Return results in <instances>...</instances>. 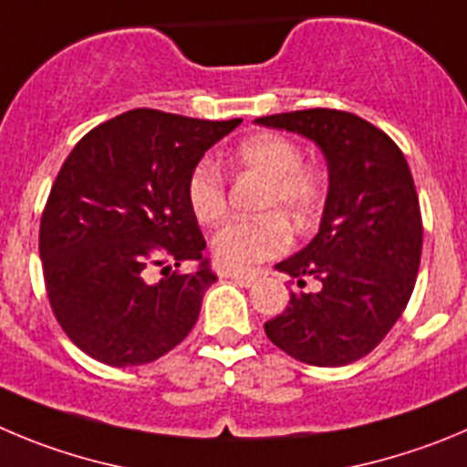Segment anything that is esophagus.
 Here are the masks:
<instances>
[{"instance_id":"34e87169","label":"esophagus","mask_w":467,"mask_h":467,"mask_svg":"<svg viewBox=\"0 0 467 467\" xmlns=\"http://www.w3.org/2000/svg\"><path fill=\"white\" fill-rule=\"evenodd\" d=\"M223 278H230V281L239 283V285L248 287L258 281V274L255 272H223Z\"/></svg>"}]
</instances>
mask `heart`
<instances>
[{"label":"heart","mask_w":467,"mask_h":467,"mask_svg":"<svg viewBox=\"0 0 467 467\" xmlns=\"http://www.w3.org/2000/svg\"><path fill=\"white\" fill-rule=\"evenodd\" d=\"M237 168L265 180L260 209L265 216L254 221H233L213 237L216 263L225 269H246L281 255L290 246V228L308 223L325 202V180L317 170L302 165V150L276 133H260L239 142L234 150ZM186 200L202 225L219 223L225 216V182L212 161H200L186 182Z\"/></svg>","instance_id":"1"}]
</instances>
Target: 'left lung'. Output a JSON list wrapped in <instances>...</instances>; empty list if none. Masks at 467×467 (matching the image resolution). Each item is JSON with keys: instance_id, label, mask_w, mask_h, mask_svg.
I'll return each mask as SVG.
<instances>
[{"instance_id": "1", "label": "left lung", "mask_w": 467, "mask_h": 467, "mask_svg": "<svg viewBox=\"0 0 467 467\" xmlns=\"http://www.w3.org/2000/svg\"><path fill=\"white\" fill-rule=\"evenodd\" d=\"M255 124L316 142L329 170L317 234L276 265L299 287L306 278L317 287L290 293L265 334L304 364H352L387 337L415 290L424 230L408 161L389 135L352 112L313 108Z\"/></svg>"}]
</instances>
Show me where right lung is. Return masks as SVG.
<instances>
[{"label": "right lung", "instance_id": "obj_1", "mask_svg": "<svg viewBox=\"0 0 467 467\" xmlns=\"http://www.w3.org/2000/svg\"><path fill=\"white\" fill-rule=\"evenodd\" d=\"M242 124L129 110L73 147L41 216L38 251L67 337L108 366H140L193 329L216 274L186 200L204 151ZM193 262V273H172ZM151 266L164 278L151 284Z\"/></svg>", "mask_w": 467, "mask_h": 467}]
</instances>
